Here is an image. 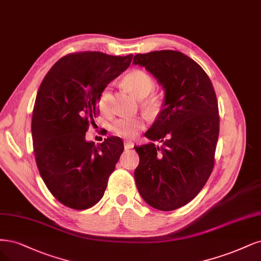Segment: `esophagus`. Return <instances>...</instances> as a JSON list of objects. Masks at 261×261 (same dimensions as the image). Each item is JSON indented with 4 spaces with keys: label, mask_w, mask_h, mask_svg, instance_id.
Listing matches in <instances>:
<instances>
[{
    "label": "esophagus",
    "mask_w": 261,
    "mask_h": 261,
    "mask_svg": "<svg viewBox=\"0 0 261 261\" xmlns=\"http://www.w3.org/2000/svg\"><path fill=\"white\" fill-rule=\"evenodd\" d=\"M134 142H132V141H129V140H125L124 141V147H125V149H132V148H134Z\"/></svg>",
    "instance_id": "1"
}]
</instances>
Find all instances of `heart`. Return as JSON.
<instances>
[{
  "mask_svg": "<svg viewBox=\"0 0 261 261\" xmlns=\"http://www.w3.org/2000/svg\"><path fill=\"white\" fill-rule=\"evenodd\" d=\"M122 82L135 97L142 99L141 107L150 112H158L162 109L164 101V95L162 92L153 91L155 87L154 79L147 71L134 69L124 75ZM111 88L107 86L101 92L98 107L100 111H108V99H109ZM146 126V120L143 118H120L111 125V132L115 136L123 138H134Z\"/></svg>",
  "mask_w": 261,
  "mask_h": 261,
  "instance_id": "b5f03b06",
  "label": "heart"
}]
</instances>
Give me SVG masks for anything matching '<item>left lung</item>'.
Segmentation results:
<instances>
[{
	"label": "left lung",
	"instance_id": "1",
	"mask_svg": "<svg viewBox=\"0 0 261 261\" xmlns=\"http://www.w3.org/2000/svg\"><path fill=\"white\" fill-rule=\"evenodd\" d=\"M133 64L145 67L165 89L163 109L146 133L162 147H135V180L150 206L174 211L192 201L213 172L219 135L216 93L202 67L178 50L137 54Z\"/></svg>",
	"mask_w": 261,
	"mask_h": 261
}]
</instances>
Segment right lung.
Masks as SVG:
<instances>
[{
	"instance_id": "add662e5",
	"label": "right lung",
	"mask_w": 261,
	"mask_h": 261,
	"mask_svg": "<svg viewBox=\"0 0 261 261\" xmlns=\"http://www.w3.org/2000/svg\"><path fill=\"white\" fill-rule=\"evenodd\" d=\"M133 55L72 53L43 79L32 113L35 162L50 193L65 206L83 211L100 201L124 150L119 137L99 145L85 139L99 114L103 88L126 70Z\"/></svg>"
}]
</instances>
